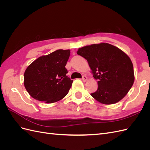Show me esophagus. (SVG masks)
Segmentation results:
<instances>
[{
    "label": "esophagus",
    "instance_id": "obj_1",
    "mask_svg": "<svg viewBox=\"0 0 150 150\" xmlns=\"http://www.w3.org/2000/svg\"><path fill=\"white\" fill-rule=\"evenodd\" d=\"M82 80L84 81V82H85V81H86L88 80V78H87V76H85V75H84V76H83V78H82Z\"/></svg>",
    "mask_w": 150,
    "mask_h": 150
}]
</instances>
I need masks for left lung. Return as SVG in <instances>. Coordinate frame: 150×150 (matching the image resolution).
<instances>
[{
	"mask_svg": "<svg viewBox=\"0 0 150 150\" xmlns=\"http://www.w3.org/2000/svg\"><path fill=\"white\" fill-rule=\"evenodd\" d=\"M77 54L85 58L98 88L91 95L104 104L116 103L132 87L134 80L133 63L121 49L108 43L79 48Z\"/></svg>",
	"mask_w": 150,
	"mask_h": 150,
	"instance_id": "1",
	"label": "left lung"
}]
</instances>
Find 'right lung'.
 <instances>
[{
    "label": "right lung",
    "mask_w": 150,
    "mask_h": 150,
    "mask_svg": "<svg viewBox=\"0 0 150 150\" xmlns=\"http://www.w3.org/2000/svg\"><path fill=\"white\" fill-rule=\"evenodd\" d=\"M70 53L69 49H59L39 57L28 67L24 84L32 97L39 101L52 103L66 96L72 83L66 76L65 67Z\"/></svg>",
    "instance_id": "obj_1"
}]
</instances>
